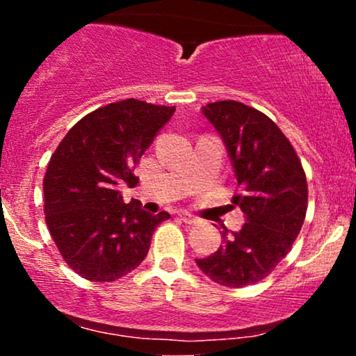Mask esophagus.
Wrapping results in <instances>:
<instances>
[{
  "mask_svg": "<svg viewBox=\"0 0 356 356\" xmlns=\"http://www.w3.org/2000/svg\"><path fill=\"white\" fill-rule=\"evenodd\" d=\"M179 218H181L182 222H186V224H197L199 222V219L195 218V216L189 214V212H181V214H179Z\"/></svg>",
  "mask_w": 356,
  "mask_h": 356,
  "instance_id": "esophagus-1",
  "label": "esophagus"
}]
</instances>
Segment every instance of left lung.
<instances>
[{"label":"left lung","instance_id":"8db88e82","mask_svg":"<svg viewBox=\"0 0 356 356\" xmlns=\"http://www.w3.org/2000/svg\"><path fill=\"white\" fill-rule=\"evenodd\" d=\"M231 159L241 194L232 204L244 212L239 231L224 227L222 246L195 259L214 283L244 288L264 280L300 234L308 184L300 159L271 118L236 100L202 107Z\"/></svg>","mask_w":356,"mask_h":356}]
</instances>
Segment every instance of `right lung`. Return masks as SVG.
I'll return each mask as SVG.
<instances>
[{
  "label": "right lung",
  "mask_w": 356,
  "mask_h": 356,
  "mask_svg": "<svg viewBox=\"0 0 356 356\" xmlns=\"http://www.w3.org/2000/svg\"><path fill=\"white\" fill-rule=\"evenodd\" d=\"M175 107L129 99L93 110L72 127L51 155L43 181L44 216L56 248L76 275L108 283L134 271L169 212L150 214L118 186L132 172Z\"/></svg>",
  "instance_id": "right-lung-1"
}]
</instances>
